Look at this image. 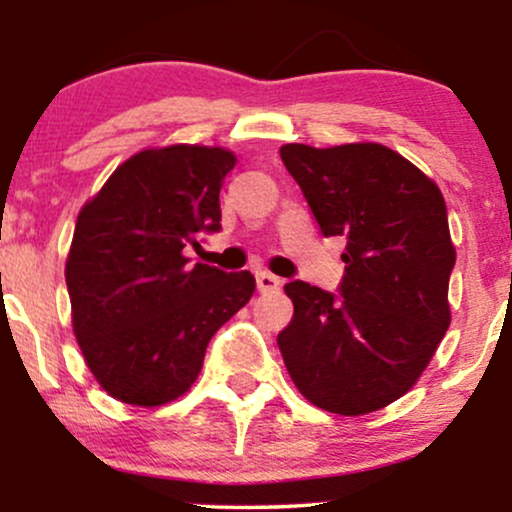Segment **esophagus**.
Here are the masks:
<instances>
[{
	"mask_svg": "<svg viewBox=\"0 0 512 512\" xmlns=\"http://www.w3.org/2000/svg\"><path fill=\"white\" fill-rule=\"evenodd\" d=\"M255 279H257V289H260L262 293L279 291V286H281L279 276H274V274H269V272H257Z\"/></svg>",
	"mask_w": 512,
	"mask_h": 512,
	"instance_id": "1",
	"label": "esophagus"
}]
</instances>
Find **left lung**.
Wrapping results in <instances>:
<instances>
[{
    "label": "left lung",
    "instance_id": "1",
    "mask_svg": "<svg viewBox=\"0 0 512 512\" xmlns=\"http://www.w3.org/2000/svg\"><path fill=\"white\" fill-rule=\"evenodd\" d=\"M279 154L322 236L346 238L339 296L305 281L284 286L293 317L276 344L286 370L315 407L378 411L414 387L450 327L445 199L383 144H286Z\"/></svg>",
    "mask_w": 512,
    "mask_h": 512
}]
</instances>
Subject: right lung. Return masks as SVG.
<instances>
[{"label":"right lung","instance_id":"1","mask_svg":"<svg viewBox=\"0 0 512 512\" xmlns=\"http://www.w3.org/2000/svg\"><path fill=\"white\" fill-rule=\"evenodd\" d=\"M233 166L221 146L144 149L79 211L64 267L72 325L110 397L161 407L185 395L209 339L255 293L250 272L190 264L182 252L221 228L219 192Z\"/></svg>","mask_w":512,"mask_h":512}]
</instances>
